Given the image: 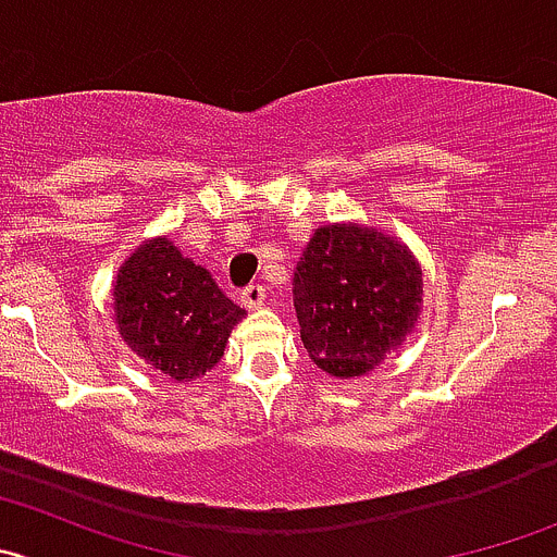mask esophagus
I'll return each mask as SVG.
<instances>
[{
  "mask_svg": "<svg viewBox=\"0 0 557 557\" xmlns=\"http://www.w3.org/2000/svg\"><path fill=\"white\" fill-rule=\"evenodd\" d=\"M240 300H243V306H246L248 311L262 309V306H264V287H259V284H251V287L243 289Z\"/></svg>",
  "mask_w": 557,
  "mask_h": 557,
  "instance_id": "esophagus-1",
  "label": "esophagus"
}]
</instances>
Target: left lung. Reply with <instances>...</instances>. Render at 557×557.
<instances>
[{
    "instance_id": "left-lung-1",
    "label": "left lung",
    "mask_w": 557,
    "mask_h": 557,
    "mask_svg": "<svg viewBox=\"0 0 557 557\" xmlns=\"http://www.w3.org/2000/svg\"><path fill=\"white\" fill-rule=\"evenodd\" d=\"M421 264L401 237L358 221L317 226L293 278L300 342L338 380L374 372L416 331Z\"/></svg>"
}]
</instances>
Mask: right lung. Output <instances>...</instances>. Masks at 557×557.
<instances>
[{
	"label": "right lung",
	"instance_id": "add662e5",
	"mask_svg": "<svg viewBox=\"0 0 557 557\" xmlns=\"http://www.w3.org/2000/svg\"><path fill=\"white\" fill-rule=\"evenodd\" d=\"M120 338L174 383L202 377L224 358L246 309L226 298L208 268L166 235L147 237L120 264L111 287Z\"/></svg>",
	"mask_w": 557,
	"mask_h": 557
}]
</instances>
